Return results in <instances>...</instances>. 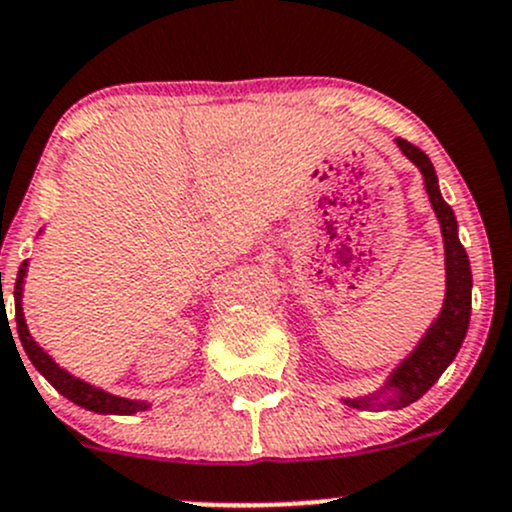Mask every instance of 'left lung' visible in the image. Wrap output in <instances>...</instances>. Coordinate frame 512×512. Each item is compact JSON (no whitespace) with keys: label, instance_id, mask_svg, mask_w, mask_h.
I'll list each match as a JSON object with an SVG mask.
<instances>
[{"label":"left lung","instance_id":"8db88e82","mask_svg":"<svg viewBox=\"0 0 512 512\" xmlns=\"http://www.w3.org/2000/svg\"><path fill=\"white\" fill-rule=\"evenodd\" d=\"M396 146L421 170L428 200H431L438 223H441L443 250H446V299H443L441 314L436 317V322L428 327V332L423 334L414 352L396 366L394 374L381 386L379 394L361 396V399H344V404L352 406V409H374V406H379V409H404V406L421 399L441 379L448 364L456 359L458 349L466 339L468 322H471L473 275L466 247L458 240L456 215H453L451 205L441 198L436 170H433V163L428 160L426 153L416 148L414 143L404 141V138H396ZM386 393L390 396L386 397ZM381 395L385 396L384 400L380 399Z\"/></svg>","mask_w":512,"mask_h":512}]
</instances>
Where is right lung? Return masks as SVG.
Returning a JSON list of instances; mask_svg holds the SVG:
<instances>
[{
  "instance_id": "1",
  "label": "right lung",
  "mask_w": 512,
  "mask_h": 512,
  "mask_svg": "<svg viewBox=\"0 0 512 512\" xmlns=\"http://www.w3.org/2000/svg\"><path fill=\"white\" fill-rule=\"evenodd\" d=\"M27 267L29 262H22L17 275V285H14V304H17V334L19 342H22L24 352H27L29 361L36 366L41 376L59 391L61 396H66L69 401H74L76 406L86 411H96V414H121V416H131L138 414V411H146L148 404L146 401H131V399H121V396H113L108 391L96 389V386L86 384V381L76 379L74 374H69L66 369H61L39 344L34 342L32 334H29L27 322H24V309H22V289H24V277H27Z\"/></svg>"
}]
</instances>
